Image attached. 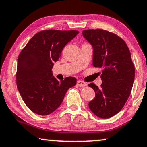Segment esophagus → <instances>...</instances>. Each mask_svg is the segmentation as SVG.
<instances>
[{
	"mask_svg": "<svg viewBox=\"0 0 147 147\" xmlns=\"http://www.w3.org/2000/svg\"><path fill=\"white\" fill-rule=\"evenodd\" d=\"M77 85L79 86H86V83L83 81H81V80H78V81L77 82Z\"/></svg>",
	"mask_w": 147,
	"mask_h": 147,
	"instance_id": "1",
	"label": "esophagus"
}]
</instances>
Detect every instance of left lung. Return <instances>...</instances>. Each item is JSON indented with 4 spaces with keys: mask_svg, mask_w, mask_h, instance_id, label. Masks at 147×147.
Returning <instances> with one entry per match:
<instances>
[{
    "mask_svg": "<svg viewBox=\"0 0 147 147\" xmlns=\"http://www.w3.org/2000/svg\"><path fill=\"white\" fill-rule=\"evenodd\" d=\"M84 38L93 46V65L102 68L101 87L89 84L95 97L89 103L90 110L101 118H109L120 112L130 95L135 69L124 40L103 29H86Z\"/></svg>",
    "mask_w": 147,
    "mask_h": 147,
    "instance_id": "8db88e82",
    "label": "left lung"
}]
</instances>
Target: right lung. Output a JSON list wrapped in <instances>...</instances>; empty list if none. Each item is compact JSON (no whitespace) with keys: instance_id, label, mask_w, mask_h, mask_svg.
<instances>
[{"instance_id":"obj_1","label":"right lung","mask_w":147,"mask_h":147,"mask_svg":"<svg viewBox=\"0 0 147 147\" xmlns=\"http://www.w3.org/2000/svg\"><path fill=\"white\" fill-rule=\"evenodd\" d=\"M79 33L77 30H43L36 34L21 51L18 60L17 86L27 107L40 115L56 110L69 88L77 80L67 77L58 81L51 69L65 46Z\"/></svg>"}]
</instances>
